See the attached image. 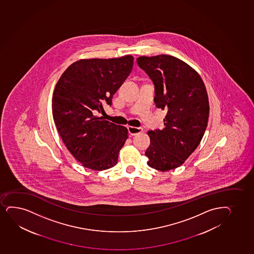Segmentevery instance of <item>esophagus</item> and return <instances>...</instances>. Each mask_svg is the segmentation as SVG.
<instances>
[{"label":"esophagus","instance_id":"esophagus-1","mask_svg":"<svg viewBox=\"0 0 254 254\" xmlns=\"http://www.w3.org/2000/svg\"><path fill=\"white\" fill-rule=\"evenodd\" d=\"M128 133L131 135H135V134H139L140 132L143 131V128L140 127H133V126H128Z\"/></svg>","mask_w":254,"mask_h":254}]
</instances>
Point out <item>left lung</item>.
I'll return each instance as SVG.
<instances>
[{
	"instance_id": "1",
	"label": "left lung",
	"mask_w": 254,
	"mask_h": 254,
	"mask_svg": "<svg viewBox=\"0 0 254 254\" xmlns=\"http://www.w3.org/2000/svg\"><path fill=\"white\" fill-rule=\"evenodd\" d=\"M136 61L153 82L156 107L167 110L164 128L147 133V164L168 171L183 164L201 142L209 114L207 91L197 72L173 56L140 57Z\"/></svg>"
}]
</instances>
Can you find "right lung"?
<instances>
[{"mask_svg": "<svg viewBox=\"0 0 254 254\" xmlns=\"http://www.w3.org/2000/svg\"><path fill=\"white\" fill-rule=\"evenodd\" d=\"M134 58L80 59L65 70L56 85L53 115L70 153L83 166L105 170L115 166L128 129L95 114L112 105L114 94L131 73Z\"/></svg>", "mask_w": 254, "mask_h": 254, "instance_id": "obj_1", "label": "right lung"}]
</instances>
